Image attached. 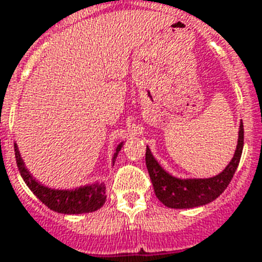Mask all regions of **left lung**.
I'll return each mask as SVG.
<instances>
[{"instance_id": "obj_1", "label": "left lung", "mask_w": 262, "mask_h": 262, "mask_svg": "<svg viewBox=\"0 0 262 262\" xmlns=\"http://www.w3.org/2000/svg\"><path fill=\"white\" fill-rule=\"evenodd\" d=\"M243 145L244 128L243 122H240L234 157L221 173L206 179H180L172 176L158 163V160L151 154V150L146 146V167L151 179L155 195L162 204L171 209H192L214 201L225 192L234 176L239 166Z\"/></svg>"}]
</instances>
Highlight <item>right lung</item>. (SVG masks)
Instances as JSON below:
<instances>
[{
  "mask_svg": "<svg viewBox=\"0 0 262 262\" xmlns=\"http://www.w3.org/2000/svg\"><path fill=\"white\" fill-rule=\"evenodd\" d=\"M122 145L124 142L117 145L116 151L112 158V166L115 164V160ZM14 150H15L16 164L22 179L27 184V187L32 190V193L51 210L61 214H83L93 213L104 205L107 195H105V185L103 183L87 184L73 189H53L46 187L39 183L26 168L16 143H14Z\"/></svg>",
  "mask_w": 262,
  "mask_h": 262,
  "instance_id": "right-lung-1",
  "label": "right lung"
}]
</instances>
